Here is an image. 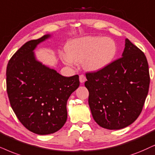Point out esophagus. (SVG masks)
Here are the masks:
<instances>
[{"label": "esophagus", "mask_w": 155, "mask_h": 155, "mask_svg": "<svg viewBox=\"0 0 155 155\" xmlns=\"http://www.w3.org/2000/svg\"><path fill=\"white\" fill-rule=\"evenodd\" d=\"M86 80H87V79H86V76H84V74H81V75L79 76V81L81 83H84V82H85Z\"/></svg>", "instance_id": "obj_1"}]
</instances>
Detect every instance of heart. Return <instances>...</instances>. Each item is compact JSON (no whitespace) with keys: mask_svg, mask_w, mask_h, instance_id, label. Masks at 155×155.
Here are the masks:
<instances>
[{"mask_svg":"<svg viewBox=\"0 0 155 155\" xmlns=\"http://www.w3.org/2000/svg\"><path fill=\"white\" fill-rule=\"evenodd\" d=\"M67 52L61 54L64 64L73 66L83 61V66L90 71H97L110 65L117 54L116 43L110 38L85 36L68 44Z\"/></svg>","mask_w":155,"mask_h":155,"instance_id":"1","label":"heart"}]
</instances>
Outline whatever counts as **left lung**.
<instances>
[{
	"label": "left lung",
	"instance_id": "obj_1",
	"mask_svg": "<svg viewBox=\"0 0 155 155\" xmlns=\"http://www.w3.org/2000/svg\"><path fill=\"white\" fill-rule=\"evenodd\" d=\"M86 76L89 107L99 126L120 130L140 116L150 87L149 66L144 53L128 38L122 57Z\"/></svg>",
	"mask_w": 155,
	"mask_h": 155
}]
</instances>
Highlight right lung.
I'll return each mask as SVG.
<instances>
[{
	"label": "right lung",
	"instance_id": "right-lung-1",
	"mask_svg": "<svg viewBox=\"0 0 155 155\" xmlns=\"http://www.w3.org/2000/svg\"><path fill=\"white\" fill-rule=\"evenodd\" d=\"M45 35L23 44L9 60L6 70L8 99L17 118L37 134L57 132L67 119L68 99L79 86V76L66 77L36 60L34 50Z\"/></svg>",
	"mask_w": 155,
	"mask_h": 155
}]
</instances>
